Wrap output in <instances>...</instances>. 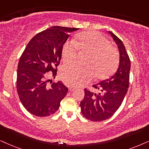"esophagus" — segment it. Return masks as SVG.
<instances>
[{
    "label": "esophagus",
    "instance_id": "1",
    "mask_svg": "<svg viewBox=\"0 0 149 149\" xmlns=\"http://www.w3.org/2000/svg\"><path fill=\"white\" fill-rule=\"evenodd\" d=\"M69 90H70L71 91H74L75 89H76V87H74V86H69Z\"/></svg>",
    "mask_w": 149,
    "mask_h": 149
}]
</instances>
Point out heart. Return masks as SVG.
Instances as JSON below:
<instances>
[{
  "instance_id": "b5f03b06",
  "label": "heart",
  "mask_w": 149,
  "mask_h": 149,
  "mask_svg": "<svg viewBox=\"0 0 149 149\" xmlns=\"http://www.w3.org/2000/svg\"><path fill=\"white\" fill-rule=\"evenodd\" d=\"M80 54H86L84 65H67L61 69V76L67 84L80 86L93 76L106 79L113 73L119 64V54L104 36L96 31H84L77 35L76 40L67 42L62 48V58L66 63L75 62Z\"/></svg>"
}]
</instances>
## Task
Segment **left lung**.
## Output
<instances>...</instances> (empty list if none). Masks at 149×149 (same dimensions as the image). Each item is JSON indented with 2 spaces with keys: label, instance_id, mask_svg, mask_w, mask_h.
<instances>
[{
  "label": "left lung",
  "instance_id": "8db88e82",
  "mask_svg": "<svg viewBox=\"0 0 149 149\" xmlns=\"http://www.w3.org/2000/svg\"><path fill=\"white\" fill-rule=\"evenodd\" d=\"M109 33L118 45L120 65L111 78L93 85L98 93L84 88L85 94L80 102L81 112L91 121H103L111 118L119 109L129 88L131 61L122 40L114 33Z\"/></svg>",
  "mask_w": 149,
  "mask_h": 149
}]
</instances>
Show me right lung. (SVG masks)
<instances>
[{
    "instance_id": "add662e5",
    "label": "right lung",
    "mask_w": 149,
    "mask_h": 149,
    "mask_svg": "<svg viewBox=\"0 0 149 149\" xmlns=\"http://www.w3.org/2000/svg\"><path fill=\"white\" fill-rule=\"evenodd\" d=\"M78 28L54 26L37 33L20 56L17 70L16 88L20 100L30 113L47 117L57 111L68 88L62 81L47 84L48 72L57 73L62 48L69 33Z\"/></svg>"
}]
</instances>
